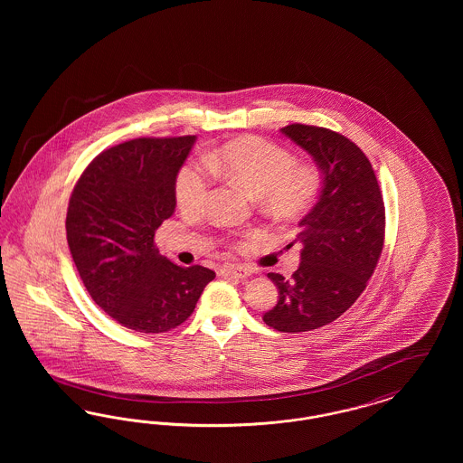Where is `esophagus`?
<instances>
[{"label":"esophagus","mask_w":463,"mask_h":463,"mask_svg":"<svg viewBox=\"0 0 463 463\" xmlns=\"http://www.w3.org/2000/svg\"><path fill=\"white\" fill-rule=\"evenodd\" d=\"M222 276L225 278H238V279H244V278H250V270L242 265H223L221 269Z\"/></svg>","instance_id":"esophagus-1"}]
</instances>
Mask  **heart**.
I'll list each match as a JSON object with an SVG mask.
<instances>
[{
    "label": "heart",
    "instance_id": "1",
    "mask_svg": "<svg viewBox=\"0 0 463 463\" xmlns=\"http://www.w3.org/2000/svg\"><path fill=\"white\" fill-rule=\"evenodd\" d=\"M208 165L185 163L175 182L178 206L198 213L212 194L213 171L257 194L267 213L293 219L306 212L317 194L319 178L312 166L295 165L293 156L262 137H241L208 155Z\"/></svg>",
    "mask_w": 463,
    "mask_h": 463
}]
</instances>
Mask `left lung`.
I'll return each mask as SVG.
<instances>
[{"label": "left lung", "mask_w": 463, "mask_h": 463, "mask_svg": "<svg viewBox=\"0 0 463 463\" xmlns=\"http://www.w3.org/2000/svg\"><path fill=\"white\" fill-rule=\"evenodd\" d=\"M281 133L312 156L323 174L317 203L298 222V269L289 279L267 274L279 300L265 312V325L300 333L330 325L364 291L383 248L385 206L372 163L353 140L300 123Z\"/></svg>", "instance_id": "8db88e82"}]
</instances>
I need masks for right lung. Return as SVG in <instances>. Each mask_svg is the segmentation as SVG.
Listing matches in <instances>:
<instances>
[{
    "label": "right lung",
    "mask_w": 463,
    "mask_h": 463,
    "mask_svg": "<svg viewBox=\"0 0 463 463\" xmlns=\"http://www.w3.org/2000/svg\"><path fill=\"white\" fill-rule=\"evenodd\" d=\"M196 135L142 137L97 156L67 206V244L93 302L128 330L165 333L196 307L215 272L159 255L156 229L175 212L178 170Z\"/></svg>",
    "instance_id": "1"
}]
</instances>
